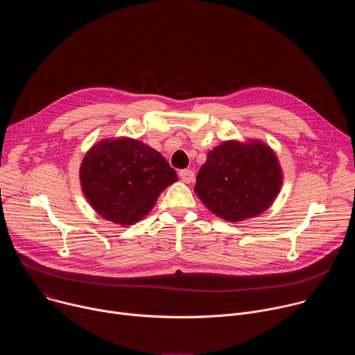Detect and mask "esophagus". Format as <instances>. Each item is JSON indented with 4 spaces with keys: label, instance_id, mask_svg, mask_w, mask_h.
Instances as JSON below:
<instances>
[{
    "label": "esophagus",
    "instance_id": "esophagus-1",
    "mask_svg": "<svg viewBox=\"0 0 355 355\" xmlns=\"http://www.w3.org/2000/svg\"><path fill=\"white\" fill-rule=\"evenodd\" d=\"M180 178H181L184 182L189 184V182H192V181H193V178H195V173H193L192 170H189V168L181 170V171H180Z\"/></svg>",
    "mask_w": 355,
    "mask_h": 355
}]
</instances>
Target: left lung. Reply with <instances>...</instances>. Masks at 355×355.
Returning a JSON list of instances; mask_svg holds the SVG:
<instances>
[{"label":"left lung","instance_id":"8db88e82","mask_svg":"<svg viewBox=\"0 0 355 355\" xmlns=\"http://www.w3.org/2000/svg\"><path fill=\"white\" fill-rule=\"evenodd\" d=\"M282 168L274 150L261 140H226L202 164L195 192L211 212L241 222L266 212L282 187Z\"/></svg>","mask_w":355,"mask_h":355}]
</instances>
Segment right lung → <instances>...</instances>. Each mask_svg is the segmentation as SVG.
<instances>
[{
	"label": "right lung",
	"instance_id": "add662e5",
	"mask_svg": "<svg viewBox=\"0 0 355 355\" xmlns=\"http://www.w3.org/2000/svg\"><path fill=\"white\" fill-rule=\"evenodd\" d=\"M175 181V170L157 150L126 136L95 143L80 167L81 189L91 208L123 227L146 218Z\"/></svg>",
	"mask_w": 355,
	"mask_h": 355
}]
</instances>
